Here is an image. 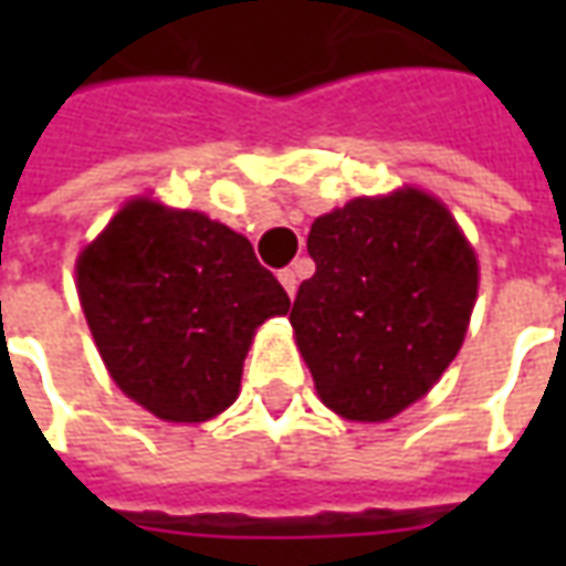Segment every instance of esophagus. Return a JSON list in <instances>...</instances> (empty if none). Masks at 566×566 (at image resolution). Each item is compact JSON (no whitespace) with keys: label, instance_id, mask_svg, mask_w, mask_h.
<instances>
[{"label":"esophagus","instance_id":"obj_1","mask_svg":"<svg viewBox=\"0 0 566 566\" xmlns=\"http://www.w3.org/2000/svg\"><path fill=\"white\" fill-rule=\"evenodd\" d=\"M279 282H282V287L287 291V296L296 294V284H300V279H296L294 270H282L279 272Z\"/></svg>","mask_w":566,"mask_h":566}]
</instances>
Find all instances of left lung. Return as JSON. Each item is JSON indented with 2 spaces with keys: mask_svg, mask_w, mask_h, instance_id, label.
I'll return each instance as SVG.
<instances>
[{
  "mask_svg": "<svg viewBox=\"0 0 566 566\" xmlns=\"http://www.w3.org/2000/svg\"><path fill=\"white\" fill-rule=\"evenodd\" d=\"M315 275L291 324L318 397L352 421H388L424 397L467 333L479 270L439 199H352L308 233Z\"/></svg>",
  "mask_w": 566,
  "mask_h": 566,
  "instance_id": "8db88e82",
  "label": "left lung"
}]
</instances>
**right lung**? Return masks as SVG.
<instances>
[{
  "mask_svg": "<svg viewBox=\"0 0 566 566\" xmlns=\"http://www.w3.org/2000/svg\"><path fill=\"white\" fill-rule=\"evenodd\" d=\"M78 296L117 388L163 421L223 412L254 331L291 308L245 235L150 199L81 251Z\"/></svg>",
  "mask_w": 566,
  "mask_h": 566,
  "instance_id": "1",
  "label": "right lung"
}]
</instances>
